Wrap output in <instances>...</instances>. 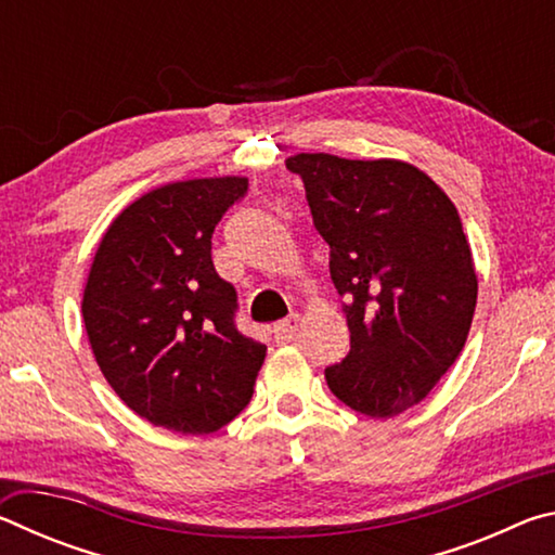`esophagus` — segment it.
<instances>
[{
	"label": "esophagus",
	"instance_id": "obj_1",
	"mask_svg": "<svg viewBox=\"0 0 555 555\" xmlns=\"http://www.w3.org/2000/svg\"><path fill=\"white\" fill-rule=\"evenodd\" d=\"M298 325H300V315L298 313H291V315L284 318V321H279L271 333H274L276 340L288 343V340H294V337H296Z\"/></svg>",
	"mask_w": 555,
	"mask_h": 555
}]
</instances>
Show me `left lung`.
Wrapping results in <instances>:
<instances>
[{
  "label": "left lung",
  "mask_w": 555,
  "mask_h": 555,
  "mask_svg": "<svg viewBox=\"0 0 555 555\" xmlns=\"http://www.w3.org/2000/svg\"><path fill=\"white\" fill-rule=\"evenodd\" d=\"M304 178L315 230L331 244L350 352L325 370L347 406L389 418L428 397L473 325L477 274L448 195L397 158H286Z\"/></svg>",
  "instance_id": "1"
}]
</instances>
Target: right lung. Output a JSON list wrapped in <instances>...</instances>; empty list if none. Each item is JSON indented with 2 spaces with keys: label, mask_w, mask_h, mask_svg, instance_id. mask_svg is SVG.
Masks as SVG:
<instances>
[{
  "label": "right lung",
  "mask_w": 555,
  "mask_h": 555,
  "mask_svg": "<svg viewBox=\"0 0 555 555\" xmlns=\"http://www.w3.org/2000/svg\"><path fill=\"white\" fill-rule=\"evenodd\" d=\"M247 178H193L121 210L92 259L82 321L92 354L127 406L203 436L247 406L267 345L234 325L237 291L212 267V232Z\"/></svg>",
  "instance_id": "obj_1"
}]
</instances>
